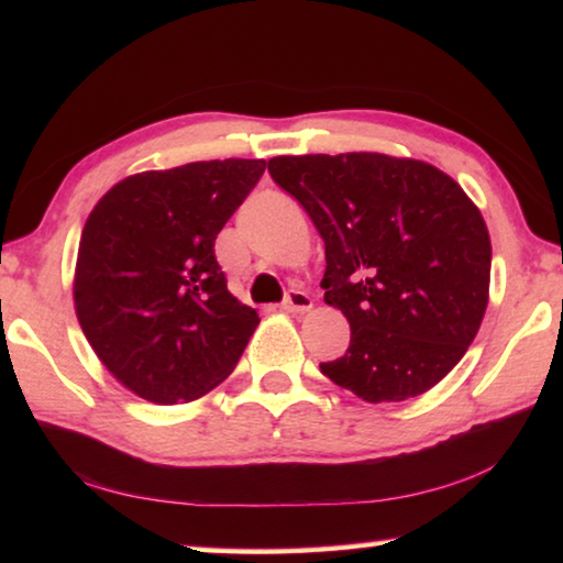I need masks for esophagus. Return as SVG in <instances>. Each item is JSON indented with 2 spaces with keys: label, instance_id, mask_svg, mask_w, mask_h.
Listing matches in <instances>:
<instances>
[{
  "label": "esophagus",
  "instance_id": "esophagus-1",
  "mask_svg": "<svg viewBox=\"0 0 563 563\" xmlns=\"http://www.w3.org/2000/svg\"><path fill=\"white\" fill-rule=\"evenodd\" d=\"M312 308V298L305 290H288L285 292V300H283V310L288 312H305Z\"/></svg>",
  "mask_w": 563,
  "mask_h": 563
}]
</instances>
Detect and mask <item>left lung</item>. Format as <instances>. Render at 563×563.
Returning a JSON list of instances; mask_svg holds the SVG:
<instances>
[{
    "label": "left lung",
    "instance_id": "obj_1",
    "mask_svg": "<svg viewBox=\"0 0 563 563\" xmlns=\"http://www.w3.org/2000/svg\"><path fill=\"white\" fill-rule=\"evenodd\" d=\"M325 241V302L350 322L320 373L365 402H402L464 357L489 300L492 243L456 180L424 161L308 154L268 161Z\"/></svg>",
    "mask_w": 563,
    "mask_h": 563
}]
</instances>
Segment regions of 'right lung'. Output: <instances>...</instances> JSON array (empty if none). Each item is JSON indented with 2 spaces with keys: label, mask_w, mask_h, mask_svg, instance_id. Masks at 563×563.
I'll return each instance as SVG.
<instances>
[{
  "label": "right lung",
  "mask_w": 563,
  "mask_h": 563,
  "mask_svg": "<svg viewBox=\"0 0 563 563\" xmlns=\"http://www.w3.org/2000/svg\"><path fill=\"white\" fill-rule=\"evenodd\" d=\"M265 161H196L123 178L93 208L74 305L109 373L156 405L190 402L233 373L258 312L228 292L213 243Z\"/></svg>",
  "instance_id": "add662e5"
}]
</instances>
